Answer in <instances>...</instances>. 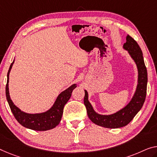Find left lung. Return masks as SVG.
<instances>
[{"instance_id": "obj_1", "label": "left lung", "mask_w": 157, "mask_h": 157, "mask_svg": "<svg viewBox=\"0 0 157 157\" xmlns=\"http://www.w3.org/2000/svg\"><path fill=\"white\" fill-rule=\"evenodd\" d=\"M123 48L127 50L130 57L136 63L137 69V86L130 102L122 109L113 114H100L93 109L88 100V93L86 90H84V105L89 119L96 125L107 128H119L128 124L143 107L146 98L147 71L141 48L136 40L128 35L126 36V42L123 45Z\"/></svg>"}]
</instances>
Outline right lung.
Wrapping results in <instances>:
<instances>
[{"label": "right lung", "instance_id": "add662e5", "mask_svg": "<svg viewBox=\"0 0 157 157\" xmlns=\"http://www.w3.org/2000/svg\"><path fill=\"white\" fill-rule=\"evenodd\" d=\"M14 62V59L10 67L8 75H7L8 80H7L6 88V94L9 106L15 119L21 126L26 128L34 130V131H45L54 128L59 124L62 114H63L64 105L70 99L72 91L74 90V88H76L77 85L76 83L72 84L68 88L65 89L62 93H60L52 107L45 112L35 113V114L25 112L14 105L10 96L8 84L9 76Z\"/></svg>", "mask_w": 157, "mask_h": 157}]
</instances>
